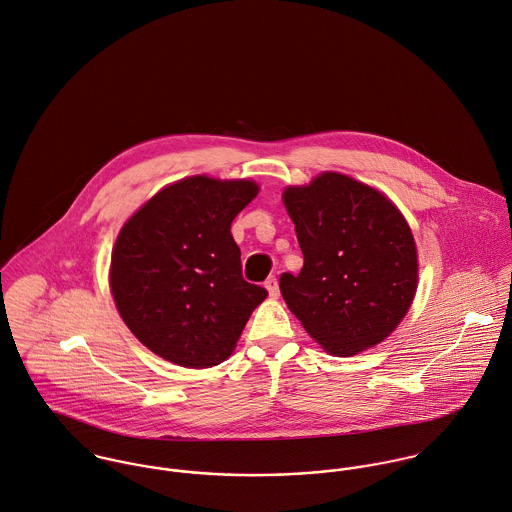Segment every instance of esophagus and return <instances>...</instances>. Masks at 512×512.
<instances>
[{"label": "esophagus", "mask_w": 512, "mask_h": 512, "mask_svg": "<svg viewBox=\"0 0 512 512\" xmlns=\"http://www.w3.org/2000/svg\"><path fill=\"white\" fill-rule=\"evenodd\" d=\"M266 290H268L270 298H278L280 296V288H278V278L276 276H270L266 280Z\"/></svg>", "instance_id": "1"}]
</instances>
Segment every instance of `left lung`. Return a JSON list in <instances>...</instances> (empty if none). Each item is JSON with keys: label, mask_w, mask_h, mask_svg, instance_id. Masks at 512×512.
I'll use <instances>...</instances> for the list:
<instances>
[{"label": "left lung", "mask_w": 512, "mask_h": 512, "mask_svg": "<svg viewBox=\"0 0 512 512\" xmlns=\"http://www.w3.org/2000/svg\"><path fill=\"white\" fill-rule=\"evenodd\" d=\"M304 254L280 292L306 332L349 357L385 340L417 290V250L401 212L379 190L324 172L284 190Z\"/></svg>", "instance_id": "8db88e82"}]
</instances>
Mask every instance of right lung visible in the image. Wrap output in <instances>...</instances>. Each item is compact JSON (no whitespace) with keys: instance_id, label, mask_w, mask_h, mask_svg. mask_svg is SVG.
I'll return each mask as SVG.
<instances>
[{"instance_id":"obj_1","label":"right lung","mask_w":512,"mask_h":512,"mask_svg":"<svg viewBox=\"0 0 512 512\" xmlns=\"http://www.w3.org/2000/svg\"><path fill=\"white\" fill-rule=\"evenodd\" d=\"M258 194L252 180L190 176L157 192L119 232L111 292L129 330L182 367H212L236 347L268 296L242 276L230 234Z\"/></svg>"}]
</instances>
